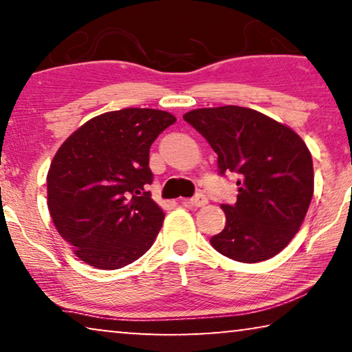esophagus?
Masks as SVG:
<instances>
[{"label":"esophagus","mask_w":352,"mask_h":352,"mask_svg":"<svg viewBox=\"0 0 352 352\" xmlns=\"http://www.w3.org/2000/svg\"><path fill=\"white\" fill-rule=\"evenodd\" d=\"M208 204V199L204 194H197L195 197H192L189 200H184V205H189V206H195V208H199V206H205Z\"/></svg>","instance_id":"34e87169"}]
</instances>
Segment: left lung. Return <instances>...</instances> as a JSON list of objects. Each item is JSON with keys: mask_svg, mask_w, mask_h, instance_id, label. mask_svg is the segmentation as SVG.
<instances>
[{"mask_svg": "<svg viewBox=\"0 0 352 352\" xmlns=\"http://www.w3.org/2000/svg\"><path fill=\"white\" fill-rule=\"evenodd\" d=\"M218 153L219 175H239L226 226L210 239L216 252L240 263L280 253L300 230L314 194L309 148L285 124L253 109L224 105L184 117Z\"/></svg>", "mask_w": 352, "mask_h": 352, "instance_id": "8db88e82", "label": "left lung"}]
</instances>
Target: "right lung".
<instances>
[{
  "mask_svg": "<svg viewBox=\"0 0 352 352\" xmlns=\"http://www.w3.org/2000/svg\"><path fill=\"white\" fill-rule=\"evenodd\" d=\"M176 118L155 109H123L91 118L52 158L47 208L81 261L120 269L141 258L165 213L147 186L148 152Z\"/></svg>",
  "mask_w": 352,
  "mask_h": 352,
  "instance_id": "add662e5",
  "label": "right lung"
}]
</instances>
